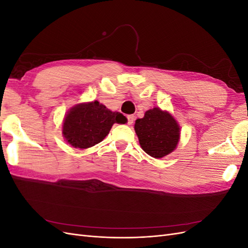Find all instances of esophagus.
Instances as JSON below:
<instances>
[{"label": "esophagus", "instance_id": "obj_1", "mask_svg": "<svg viewBox=\"0 0 248 248\" xmlns=\"http://www.w3.org/2000/svg\"><path fill=\"white\" fill-rule=\"evenodd\" d=\"M133 122H134V116L133 115H130V116L127 117V124L132 125Z\"/></svg>", "mask_w": 248, "mask_h": 248}]
</instances>
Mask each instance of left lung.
Masks as SVG:
<instances>
[{
  "mask_svg": "<svg viewBox=\"0 0 248 248\" xmlns=\"http://www.w3.org/2000/svg\"><path fill=\"white\" fill-rule=\"evenodd\" d=\"M134 130L144 151L154 158H162L176 149L180 140V126L169 111L154 108L138 119Z\"/></svg>",
  "mask_w": 248,
  "mask_h": 248,
  "instance_id": "obj_1",
  "label": "left lung"
}]
</instances>
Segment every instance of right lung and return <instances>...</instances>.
<instances>
[{"label":"right lung","instance_id":"add662e5","mask_svg":"<svg viewBox=\"0 0 248 248\" xmlns=\"http://www.w3.org/2000/svg\"><path fill=\"white\" fill-rule=\"evenodd\" d=\"M126 122L122 114L109 110L97 100L79 103L64 118L63 137L72 147L87 149L102 141L114 123Z\"/></svg>","mask_w":248,"mask_h":248}]
</instances>
